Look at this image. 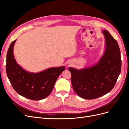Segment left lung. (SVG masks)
<instances>
[{"label": "left lung", "mask_w": 129, "mask_h": 129, "mask_svg": "<svg viewBox=\"0 0 129 129\" xmlns=\"http://www.w3.org/2000/svg\"><path fill=\"white\" fill-rule=\"evenodd\" d=\"M102 32L105 49L99 61L87 68H68L74 91L84 99H97L110 92L120 73L122 61L118 43L107 30Z\"/></svg>", "instance_id": "8db88e82"}]
</instances>
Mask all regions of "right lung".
<instances>
[{
    "mask_svg": "<svg viewBox=\"0 0 129 129\" xmlns=\"http://www.w3.org/2000/svg\"><path fill=\"white\" fill-rule=\"evenodd\" d=\"M11 43L6 56V73L13 89L20 95L34 101L46 98L52 92L55 82L65 70V66L49 68L38 73L26 71L15 59Z\"/></svg>",
    "mask_w": 129,
    "mask_h": 129,
    "instance_id": "1",
    "label": "right lung"
}]
</instances>
